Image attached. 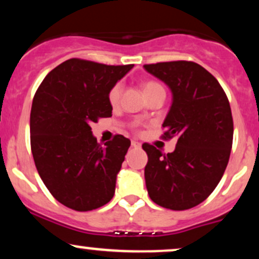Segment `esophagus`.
I'll return each mask as SVG.
<instances>
[{
	"mask_svg": "<svg viewBox=\"0 0 259 259\" xmlns=\"http://www.w3.org/2000/svg\"><path fill=\"white\" fill-rule=\"evenodd\" d=\"M132 146L133 147H136V148H140V147H141V144H140V142H138V141H135V140H133V141H132Z\"/></svg>",
	"mask_w": 259,
	"mask_h": 259,
	"instance_id": "34e87169",
	"label": "esophagus"
}]
</instances>
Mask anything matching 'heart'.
<instances>
[{
    "mask_svg": "<svg viewBox=\"0 0 259 259\" xmlns=\"http://www.w3.org/2000/svg\"><path fill=\"white\" fill-rule=\"evenodd\" d=\"M158 88H162L158 82L156 81H146L144 82V94L146 95L148 92L156 90V89ZM119 97H120V85H114L113 88L111 89V91H109L108 94V100H109V103L113 106H115L118 103V101H119Z\"/></svg>",
    "mask_w": 259,
    "mask_h": 259,
    "instance_id": "1",
    "label": "heart"
}]
</instances>
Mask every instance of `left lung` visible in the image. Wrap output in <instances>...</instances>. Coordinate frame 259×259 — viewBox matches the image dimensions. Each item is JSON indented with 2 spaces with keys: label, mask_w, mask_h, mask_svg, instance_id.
Here are the masks:
<instances>
[{
  "label": "left lung",
  "mask_w": 259,
  "mask_h": 259,
  "mask_svg": "<svg viewBox=\"0 0 259 259\" xmlns=\"http://www.w3.org/2000/svg\"><path fill=\"white\" fill-rule=\"evenodd\" d=\"M144 68L170 89L171 106L162 126L165 139L177 138L168 154L142 145L148 156L147 192L160 207L189 209L212 194L228 165L234 134L230 105L218 80L195 62Z\"/></svg>",
  "instance_id": "obj_1"
}]
</instances>
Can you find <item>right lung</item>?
I'll use <instances>...</instances> for the list:
<instances>
[{"label":"right lung","instance_id":"obj_1","mask_svg":"<svg viewBox=\"0 0 259 259\" xmlns=\"http://www.w3.org/2000/svg\"><path fill=\"white\" fill-rule=\"evenodd\" d=\"M133 67L68 59L47 74L32 100L30 144L38 175L74 210L96 209L114 195L130 140L115 135L102 146L91 124L112 117L109 91Z\"/></svg>","mask_w":259,"mask_h":259}]
</instances>
